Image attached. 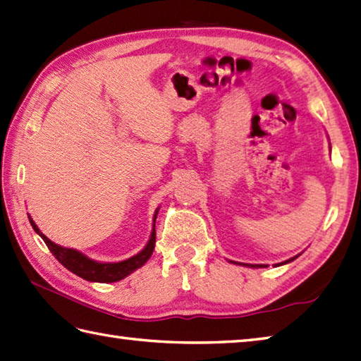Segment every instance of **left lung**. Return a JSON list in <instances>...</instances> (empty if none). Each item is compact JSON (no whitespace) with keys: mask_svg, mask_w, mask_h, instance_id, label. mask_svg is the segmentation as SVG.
<instances>
[{"mask_svg":"<svg viewBox=\"0 0 361 361\" xmlns=\"http://www.w3.org/2000/svg\"><path fill=\"white\" fill-rule=\"evenodd\" d=\"M295 258H298V257H294V258L288 259V261H285V263H280V264H286V263H289V261H293V259H295ZM231 263H233V261H231ZM243 266H249V267H266L264 264H243ZM275 266H277V264H275Z\"/></svg>","mask_w":361,"mask_h":361,"instance_id":"8db88e82","label":"left lung"}]
</instances>
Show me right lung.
<instances>
[{
    "label": "right lung",
    "instance_id": "obj_1",
    "mask_svg": "<svg viewBox=\"0 0 361 361\" xmlns=\"http://www.w3.org/2000/svg\"><path fill=\"white\" fill-rule=\"evenodd\" d=\"M157 216H158V211L154 213L150 241L147 243V245L137 253V255H134L125 261H118V263H98V261L87 258L86 255H82L81 252H78L75 249H67V247H61L58 244H54L39 230V227L34 224L31 216L27 217H30V222L32 225L34 231L44 239L49 252L53 253L56 259H58L63 267H67L70 272L76 274L78 277H81L84 280L98 281V283H112V281L122 280L126 277V275H130L131 272L139 269V267L144 266L148 261V258L152 257V253L154 250V243H157V231H154Z\"/></svg>",
    "mask_w": 361,
    "mask_h": 361
}]
</instances>
